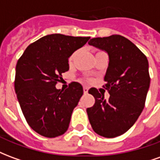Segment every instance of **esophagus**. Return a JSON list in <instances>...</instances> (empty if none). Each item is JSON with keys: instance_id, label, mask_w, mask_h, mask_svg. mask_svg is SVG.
<instances>
[{"instance_id": "obj_1", "label": "esophagus", "mask_w": 160, "mask_h": 160, "mask_svg": "<svg viewBox=\"0 0 160 160\" xmlns=\"http://www.w3.org/2000/svg\"><path fill=\"white\" fill-rule=\"evenodd\" d=\"M88 90H89V88H88V87H84V88H83L84 93H87V92H88Z\"/></svg>"}]
</instances>
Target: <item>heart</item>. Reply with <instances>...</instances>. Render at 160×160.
<instances>
[{"instance_id":"obj_1","label":"heart","mask_w":160,"mask_h":160,"mask_svg":"<svg viewBox=\"0 0 160 160\" xmlns=\"http://www.w3.org/2000/svg\"><path fill=\"white\" fill-rule=\"evenodd\" d=\"M74 56H75V53H73V55L72 56H70V58H69V62H72L73 60V58H74Z\"/></svg>"}]
</instances>
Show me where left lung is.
Returning a JSON list of instances; mask_svg holds the SVG:
<instances>
[{
    "label": "left lung",
    "mask_w": 160,
    "mask_h": 160,
    "mask_svg": "<svg viewBox=\"0 0 160 160\" xmlns=\"http://www.w3.org/2000/svg\"><path fill=\"white\" fill-rule=\"evenodd\" d=\"M88 43L109 56L104 81L110 93L106 100L96 88H91L88 92L95 98V104L87 108L88 118L98 134L117 137L127 132L143 111L150 86L148 58L120 35L95 38Z\"/></svg>",
    "instance_id": "obj_1"
}]
</instances>
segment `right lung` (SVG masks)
Instances as JSON below:
<instances>
[{"mask_svg":"<svg viewBox=\"0 0 160 160\" xmlns=\"http://www.w3.org/2000/svg\"><path fill=\"white\" fill-rule=\"evenodd\" d=\"M89 38L46 35L30 44L17 62L14 89L21 111L30 127L44 137L59 136L68 128L83 87L72 82L61 91L56 85L69 69L68 58Z\"/></svg>","mask_w":160,"mask_h":160,"instance_id":"obj_1","label":"right lung"}]
</instances>
